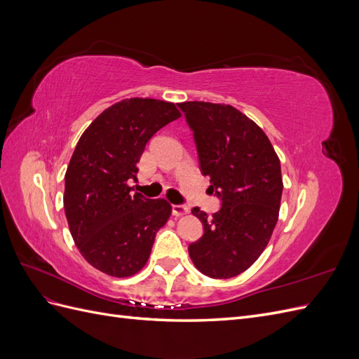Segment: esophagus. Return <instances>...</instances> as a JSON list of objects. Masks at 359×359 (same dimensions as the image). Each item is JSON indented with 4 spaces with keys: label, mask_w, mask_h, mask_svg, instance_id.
<instances>
[{
    "label": "esophagus",
    "mask_w": 359,
    "mask_h": 359,
    "mask_svg": "<svg viewBox=\"0 0 359 359\" xmlns=\"http://www.w3.org/2000/svg\"><path fill=\"white\" fill-rule=\"evenodd\" d=\"M187 212H189V206H186V205H172V214L175 217L184 215Z\"/></svg>",
    "instance_id": "esophagus-1"
}]
</instances>
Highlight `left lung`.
I'll use <instances>...</instances> for the list:
<instances>
[{
  "label": "left lung",
  "mask_w": 359,
  "mask_h": 359,
  "mask_svg": "<svg viewBox=\"0 0 359 359\" xmlns=\"http://www.w3.org/2000/svg\"><path fill=\"white\" fill-rule=\"evenodd\" d=\"M193 132L201 172L222 199L212 217L193 208L203 235L189 245L202 274L231 278L262 255L278 220L283 191L280 160L268 136L231 104L178 103Z\"/></svg>",
  "instance_id": "8db88e82"
}]
</instances>
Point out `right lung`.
Masks as SVG:
<instances>
[{"label": "right lung", "instance_id": "right-lung-1", "mask_svg": "<svg viewBox=\"0 0 359 359\" xmlns=\"http://www.w3.org/2000/svg\"><path fill=\"white\" fill-rule=\"evenodd\" d=\"M181 116L156 99H126L107 107L82 133L66 172L64 210L86 262L112 277L139 273L172 206L132 193L148 140Z\"/></svg>", "mask_w": 359, "mask_h": 359}]
</instances>
